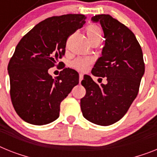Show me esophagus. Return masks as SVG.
Returning <instances> with one entry per match:
<instances>
[{
    "mask_svg": "<svg viewBox=\"0 0 157 157\" xmlns=\"http://www.w3.org/2000/svg\"><path fill=\"white\" fill-rule=\"evenodd\" d=\"M83 78H84V74H83V73H80V74H79V81H80V82L82 81Z\"/></svg>",
    "mask_w": 157,
    "mask_h": 157,
    "instance_id": "obj_1",
    "label": "esophagus"
}]
</instances>
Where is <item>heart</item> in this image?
Returning <instances> with one entry per match:
<instances>
[{
	"mask_svg": "<svg viewBox=\"0 0 157 157\" xmlns=\"http://www.w3.org/2000/svg\"><path fill=\"white\" fill-rule=\"evenodd\" d=\"M86 33L89 40L93 37H97V36H101V29H99L98 26L95 25H91L87 28ZM89 63H90V60L89 58L80 57V58L76 59L72 62V66L79 70H85V68L89 66Z\"/></svg>",
	"mask_w": 157,
	"mask_h": 157,
	"instance_id": "b5f03b06",
	"label": "heart"
}]
</instances>
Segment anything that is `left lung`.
<instances>
[{"label": "left lung", "mask_w": 157, "mask_h": 157, "mask_svg": "<svg viewBox=\"0 0 157 157\" xmlns=\"http://www.w3.org/2000/svg\"><path fill=\"white\" fill-rule=\"evenodd\" d=\"M100 22L105 34L102 56L92 69L96 76L107 77L106 85L99 86L89 75L81 85L86 94L81 99L85 119L98 125L108 126L125 115L139 92L144 73L143 52L131 30L109 14L92 17Z\"/></svg>", "instance_id": "8db88e82"}]
</instances>
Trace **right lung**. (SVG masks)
Wrapping results in <instances>:
<instances>
[{
    "label": "right lung",
    "instance_id": "add662e5",
    "mask_svg": "<svg viewBox=\"0 0 157 157\" xmlns=\"http://www.w3.org/2000/svg\"><path fill=\"white\" fill-rule=\"evenodd\" d=\"M85 19L82 14L51 17L34 26L17 44L8 71L12 103L23 121L43 125L59 117L60 103L78 85L79 74L63 66L52 78L48 71L62 58L67 39L82 28Z\"/></svg>",
    "mask_w": 157,
    "mask_h": 157
}]
</instances>
